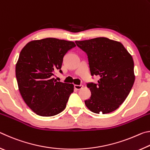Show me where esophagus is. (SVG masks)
<instances>
[{
	"mask_svg": "<svg viewBox=\"0 0 150 150\" xmlns=\"http://www.w3.org/2000/svg\"><path fill=\"white\" fill-rule=\"evenodd\" d=\"M83 87V85H74V88L76 90H80Z\"/></svg>",
	"mask_w": 150,
	"mask_h": 150,
	"instance_id": "1",
	"label": "esophagus"
}]
</instances>
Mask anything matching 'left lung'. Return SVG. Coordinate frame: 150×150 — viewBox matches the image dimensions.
<instances>
[{
  "instance_id": "8db88e82",
  "label": "left lung",
  "mask_w": 150,
  "mask_h": 150,
  "mask_svg": "<svg viewBox=\"0 0 150 150\" xmlns=\"http://www.w3.org/2000/svg\"><path fill=\"white\" fill-rule=\"evenodd\" d=\"M75 42L88 55L91 75L100 78L97 84H87L91 95L85 101L86 106L96 114L115 111L126 100L135 81L132 57L122 43L107 38Z\"/></svg>"
}]
</instances>
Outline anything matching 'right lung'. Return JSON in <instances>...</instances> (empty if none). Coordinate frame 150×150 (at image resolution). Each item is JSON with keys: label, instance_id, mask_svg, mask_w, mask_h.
<instances>
[{"label": "right lung", "instance_id": "right-lung-1", "mask_svg": "<svg viewBox=\"0 0 150 150\" xmlns=\"http://www.w3.org/2000/svg\"><path fill=\"white\" fill-rule=\"evenodd\" d=\"M76 46L71 41L53 38L33 40L20 52L16 64L18 89L25 103L36 115L52 116L62 112L74 85L57 81V70L62 73L63 57Z\"/></svg>", "mask_w": 150, "mask_h": 150}]
</instances>
